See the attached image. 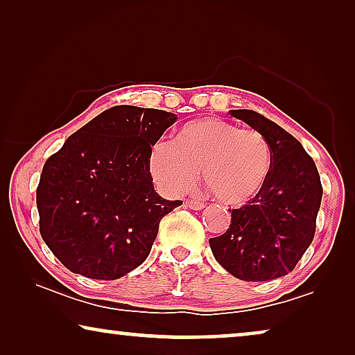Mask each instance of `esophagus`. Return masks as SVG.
Listing matches in <instances>:
<instances>
[{
  "label": "esophagus",
  "mask_w": 355,
  "mask_h": 355,
  "mask_svg": "<svg viewBox=\"0 0 355 355\" xmlns=\"http://www.w3.org/2000/svg\"><path fill=\"white\" fill-rule=\"evenodd\" d=\"M186 207L191 208V210H202V208H205V203L197 200H186Z\"/></svg>",
  "instance_id": "34e87169"
}]
</instances>
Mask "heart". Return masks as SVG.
<instances>
[{"instance_id": "obj_1", "label": "heart", "mask_w": 355, "mask_h": 355, "mask_svg": "<svg viewBox=\"0 0 355 355\" xmlns=\"http://www.w3.org/2000/svg\"><path fill=\"white\" fill-rule=\"evenodd\" d=\"M271 163L263 134L216 118L184 124L174 142L157 140L148 153L150 173L164 192L192 191L202 169L207 187L226 205L252 200L265 186Z\"/></svg>"}]
</instances>
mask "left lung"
Instances as JSON below:
<instances>
[{
    "label": "left lung",
    "instance_id": "1",
    "mask_svg": "<svg viewBox=\"0 0 355 355\" xmlns=\"http://www.w3.org/2000/svg\"><path fill=\"white\" fill-rule=\"evenodd\" d=\"M231 116L270 142L273 163L265 186L231 211L225 234L210 239L218 263L242 281H270L294 270L312 244L323 189L312 157L273 121L252 110Z\"/></svg>",
    "mask_w": 355,
    "mask_h": 355
}]
</instances>
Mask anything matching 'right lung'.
<instances>
[{
    "mask_svg": "<svg viewBox=\"0 0 355 355\" xmlns=\"http://www.w3.org/2000/svg\"><path fill=\"white\" fill-rule=\"evenodd\" d=\"M176 121L163 110L113 106L46 159L40 234L72 273L118 279L147 259L162 218L182 205L158 196L148 168L150 147Z\"/></svg>",
    "mask_w": 355,
    "mask_h": 355,
    "instance_id": "1",
    "label": "right lung"
}]
</instances>
